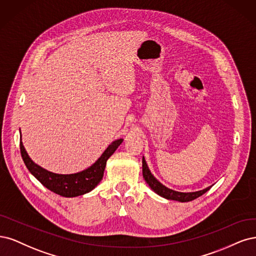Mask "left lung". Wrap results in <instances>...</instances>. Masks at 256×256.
Listing matches in <instances>:
<instances>
[{"label":"left lung","instance_id":"8db88e82","mask_svg":"<svg viewBox=\"0 0 256 256\" xmlns=\"http://www.w3.org/2000/svg\"><path fill=\"white\" fill-rule=\"evenodd\" d=\"M142 176L144 178L146 182V184L151 187L152 190H154L156 194L166 198V199L169 200H176L180 202H188V201H192L196 198L201 196L203 194H205L208 190H210V187H208L203 189V190L200 192H178L176 190H172V189L167 188L166 186H164L160 184L158 180H156L152 173L150 172L149 168L146 166V162L144 158H142Z\"/></svg>","mask_w":256,"mask_h":256}]
</instances>
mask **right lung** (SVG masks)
<instances>
[{
	"instance_id": "add662e5",
	"label": "right lung",
	"mask_w": 256,
	"mask_h": 256,
	"mask_svg": "<svg viewBox=\"0 0 256 256\" xmlns=\"http://www.w3.org/2000/svg\"><path fill=\"white\" fill-rule=\"evenodd\" d=\"M121 142L122 139H118L116 142H112L101 155V158L92 167L82 172L74 173V174H56V173L46 171L44 168L39 167L38 164H36L30 158L21 140L20 151L22 160L28 171L44 186L50 189L51 192L62 196H78L92 190L101 182L107 160L117 150V148L121 144Z\"/></svg>"
}]
</instances>
